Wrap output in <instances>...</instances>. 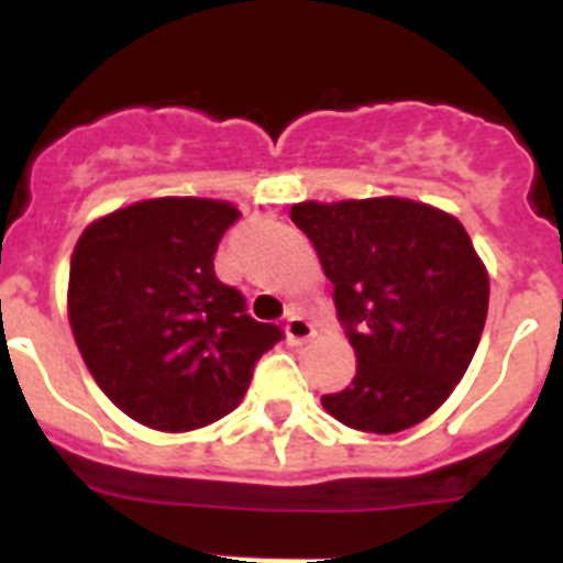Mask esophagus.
I'll return each mask as SVG.
<instances>
[{
  "instance_id": "34e87169",
  "label": "esophagus",
  "mask_w": 563,
  "mask_h": 563,
  "mask_svg": "<svg viewBox=\"0 0 563 563\" xmlns=\"http://www.w3.org/2000/svg\"><path fill=\"white\" fill-rule=\"evenodd\" d=\"M285 335L292 346H301V343H307L310 338H316V327H312L305 316L290 312V316H287V324H285Z\"/></svg>"
}]
</instances>
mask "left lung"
<instances>
[{
  "label": "left lung",
  "instance_id": "8db88e82",
  "mask_svg": "<svg viewBox=\"0 0 563 563\" xmlns=\"http://www.w3.org/2000/svg\"><path fill=\"white\" fill-rule=\"evenodd\" d=\"M296 222L335 290L357 355L346 389L321 397L338 422L397 434L449 400L479 346L490 282L451 213L402 197L298 202Z\"/></svg>",
  "mask_w": 563,
  "mask_h": 563
}]
</instances>
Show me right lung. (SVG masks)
Listing matches in <instances>:
<instances>
[{
    "label": "right lung",
    "instance_id": "add662e5",
    "mask_svg": "<svg viewBox=\"0 0 563 563\" xmlns=\"http://www.w3.org/2000/svg\"><path fill=\"white\" fill-rule=\"evenodd\" d=\"M231 202L157 197L96 220L69 258L67 312L103 395L154 431H194L233 411L276 324L245 312L213 273Z\"/></svg>",
    "mask_w": 563,
    "mask_h": 563
}]
</instances>
